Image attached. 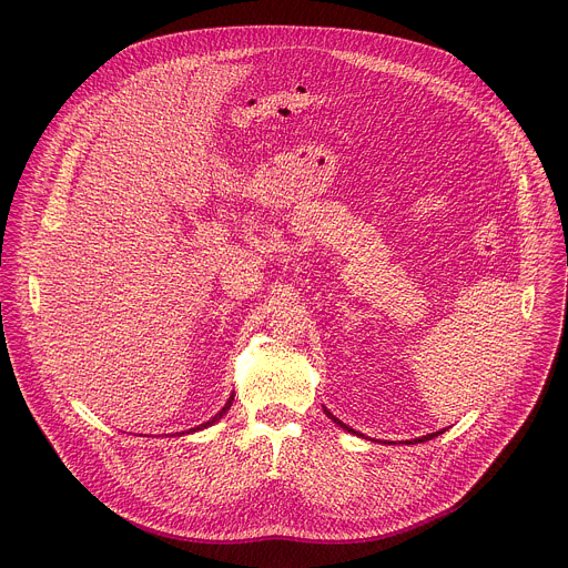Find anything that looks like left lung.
I'll return each instance as SVG.
<instances>
[{"mask_svg":"<svg viewBox=\"0 0 568 568\" xmlns=\"http://www.w3.org/2000/svg\"><path fill=\"white\" fill-rule=\"evenodd\" d=\"M324 412H326V416H328V418H331L335 425H339V427L347 429V432H352V434H358L356 429H352V427H349V425H345L343 420H337V418H335V416H333L328 409H324ZM438 434H443V429H440V432H432V434H427V436H420V438H414V440H407V445H412V443H423V440H429V438H434V436H438Z\"/></svg>","mask_w":568,"mask_h":568,"instance_id":"left-lung-1","label":"left lung"}]
</instances>
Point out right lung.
I'll return each instance as SVG.
<instances>
[{
	"mask_svg": "<svg viewBox=\"0 0 568 568\" xmlns=\"http://www.w3.org/2000/svg\"><path fill=\"white\" fill-rule=\"evenodd\" d=\"M233 400H235V398H233V396H231V398H229V403H225V405H223V407H221V412H219V414H214V416H212V418H210V420H207V423H203V425H199V427H192V429H190V432H196V429H203V427H210V425H212V423H216V420H219V418H221V416H223V414H225V412H229V409H231V405H233ZM190 432H187V434H190ZM181 434H183V432H181Z\"/></svg>",
	"mask_w": 568,
	"mask_h": 568,
	"instance_id": "add662e5",
	"label": "right lung"
}]
</instances>
